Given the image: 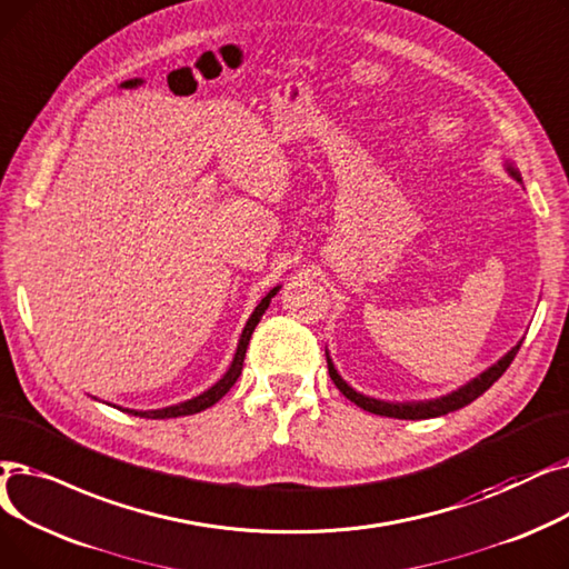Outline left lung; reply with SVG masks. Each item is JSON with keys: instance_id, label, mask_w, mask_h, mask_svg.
Segmentation results:
<instances>
[{"instance_id": "8db88e82", "label": "left lung", "mask_w": 569, "mask_h": 569, "mask_svg": "<svg viewBox=\"0 0 569 569\" xmlns=\"http://www.w3.org/2000/svg\"><path fill=\"white\" fill-rule=\"evenodd\" d=\"M507 171L517 178L521 182V176L519 171L513 169L511 164L507 167ZM521 349V342L517 347H511L507 355L493 363L491 368H486L479 377H475L472 382H468L466 387L456 389L447 396H440V398H432V400H415V402H387V400H377V398H368L363 393H357L355 389H351L342 377L338 375V370L333 368L331 359L327 357V363H329V375L333 385L340 389V393L345 398H349L351 402H357L361 410L366 412H372V415H380V417H393V419H432V417H442V415H449L453 410H461L466 408V405H470L472 400H477L486 389H491L493 382H498L502 372L509 368V363L513 361V357H517V351Z\"/></svg>"}]
</instances>
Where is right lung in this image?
<instances>
[{
    "instance_id": "add662e5",
    "label": "right lung",
    "mask_w": 569,
    "mask_h": 569,
    "mask_svg": "<svg viewBox=\"0 0 569 569\" xmlns=\"http://www.w3.org/2000/svg\"><path fill=\"white\" fill-rule=\"evenodd\" d=\"M278 289H280V287L270 289V291L263 296V299H261V303L254 308L252 317H250V319H248V323H246V329H242V333H240L238 349H236V357H233V361H231V366H229L227 375L222 377V380H220L218 385L210 387L208 391H203L201 396H197V398H192V400H184V402H180V405H171V408L148 410V412H139V410H124V412H129V415H137V417H143V419H173V417L197 415V412H201V410L210 408V405L218 402V400H220V398H222V396H224V393L236 385V380L240 377L242 361H246V351H248L250 338H252V333H254V329H257V323H259L261 315L268 310L270 299H273V296L278 293Z\"/></svg>"
}]
</instances>
